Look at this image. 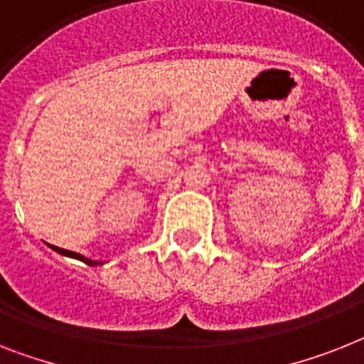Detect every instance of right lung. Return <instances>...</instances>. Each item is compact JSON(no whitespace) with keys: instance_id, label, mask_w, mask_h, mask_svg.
Returning <instances> with one entry per match:
<instances>
[{"instance_id":"right-lung-1","label":"right lung","mask_w":364,"mask_h":364,"mask_svg":"<svg viewBox=\"0 0 364 364\" xmlns=\"http://www.w3.org/2000/svg\"><path fill=\"white\" fill-rule=\"evenodd\" d=\"M51 246V244H50ZM51 250H55L57 253H60V255H66V257H73V259H79V261L87 262L88 267H96V264H102V262L97 261H90V259L83 257L81 253H75V252H70V250H64V248H59V246H51Z\"/></svg>"}]
</instances>
